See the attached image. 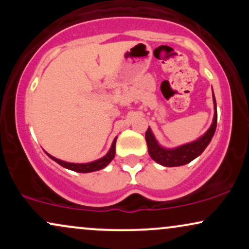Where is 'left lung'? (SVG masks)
Wrapping results in <instances>:
<instances>
[{
    "instance_id": "obj_1",
    "label": "left lung",
    "mask_w": 249,
    "mask_h": 249,
    "mask_svg": "<svg viewBox=\"0 0 249 249\" xmlns=\"http://www.w3.org/2000/svg\"><path fill=\"white\" fill-rule=\"evenodd\" d=\"M212 97H213V104H214V117L212 124L208 130L202 136H200L196 141L186 142L180 146L168 148L164 147L159 144L158 141L156 139L154 134L148 126L146 133H145V139H146V144L148 148V154L154 161L158 164L162 165L166 167H176L182 166L191 162L193 159L198 158V157L204 152V150L208 146L211 141H212L214 132L216 128V122H218V113H216V102L214 92L212 89Z\"/></svg>"
}]
</instances>
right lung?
I'll use <instances>...</instances> for the list:
<instances>
[{"label": "right lung", "instance_id": "right-lung-1", "mask_svg": "<svg viewBox=\"0 0 249 249\" xmlns=\"http://www.w3.org/2000/svg\"><path fill=\"white\" fill-rule=\"evenodd\" d=\"M116 142H117V137L113 139L110 150L107 151V153L105 154L104 157H102V158L97 159V160L90 161V162H81V164H79V162L64 161V160H61V159L55 158V157H53L48 152H45V153H47L53 161H56L57 164H59L64 168H68V170H71V171H75V172H78V173H90V172H95V171H99V170H102V168L107 167V165L113 160V158H115V154H116Z\"/></svg>", "mask_w": 249, "mask_h": 249}]
</instances>
